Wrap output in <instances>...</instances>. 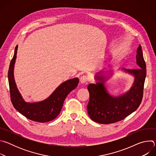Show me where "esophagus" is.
I'll return each mask as SVG.
<instances>
[{"label":"esophagus","instance_id":"1","mask_svg":"<svg viewBox=\"0 0 156 156\" xmlns=\"http://www.w3.org/2000/svg\"><path fill=\"white\" fill-rule=\"evenodd\" d=\"M80 81L81 83H87L88 81V78L86 75H83L80 77Z\"/></svg>","mask_w":156,"mask_h":156}]
</instances>
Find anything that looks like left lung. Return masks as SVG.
Returning a JSON list of instances; mask_svg holds the SVG:
<instances>
[{"instance_id":"left-lung-1","label":"left lung","mask_w":156,"mask_h":156,"mask_svg":"<svg viewBox=\"0 0 156 156\" xmlns=\"http://www.w3.org/2000/svg\"><path fill=\"white\" fill-rule=\"evenodd\" d=\"M141 48L140 45L136 56L140 69H123L135 76L134 83L127 93L117 97L111 96L104 86L105 77L101 75H96V79L99 81L87 86L90 101L87 109L89 116L94 122L102 124L115 123L123 120L139 107L143 96L146 75V66Z\"/></svg>"}]
</instances>
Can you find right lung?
<instances>
[{
    "label": "right lung",
    "instance_id": "add662e5",
    "mask_svg": "<svg viewBox=\"0 0 156 156\" xmlns=\"http://www.w3.org/2000/svg\"><path fill=\"white\" fill-rule=\"evenodd\" d=\"M18 46L15 47L13 57L10 62L8 78L10 99L14 108L27 119L44 123L55 119L60 114L66 97L76 87L79 79L75 78L62 83L46 99L37 102H27L18 90L13 76Z\"/></svg>",
    "mask_w": 156,
    "mask_h": 156
}]
</instances>
